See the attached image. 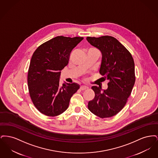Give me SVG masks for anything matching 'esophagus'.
<instances>
[{"label":"esophagus","instance_id":"34e87169","mask_svg":"<svg viewBox=\"0 0 158 158\" xmlns=\"http://www.w3.org/2000/svg\"><path fill=\"white\" fill-rule=\"evenodd\" d=\"M88 88V87L87 86H86V85H82V86H81V88H80V89H81V90H85V89H87Z\"/></svg>","mask_w":158,"mask_h":158}]
</instances>
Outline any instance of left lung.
Instances as JSON below:
<instances>
[{
  "instance_id": "obj_1",
  "label": "left lung",
  "mask_w": 158,
  "mask_h": 158,
  "mask_svg": "<svg viewBox=\"0 0 158 158\" xmlns=\"http://www.w3.org/2000/svg\"><path fill=\"white\" fill-rule=\"evenodd\" d=\"M91 45L100 50L102 60L99 73L109 81L108 88L92 86L95 97L89 101L88 109L100 118L111 117L126 105L135 83V63L131 54L114 37L86 38Z\"/></svg>"
}]
</instances>
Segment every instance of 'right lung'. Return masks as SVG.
<instances>
[{"label": "right lung", "instance_id": "right-lung-1", "mask_svg": "<svg viewBox=\"0 0 158 158\" xmlns=\"http://www.w3.org/2000/svg\"><path fill=\"white\" fill-rule=\"evenodd\" d=\"M83 39L57 36L40 45L34 52L28 73L31 100L40 113L54 117L64 112L72 95L80 88L76 83L60 86V74L68 65L72 50Z\"/></svg>", "mask_w": 158, "mask_h": 158}]
</instances>
